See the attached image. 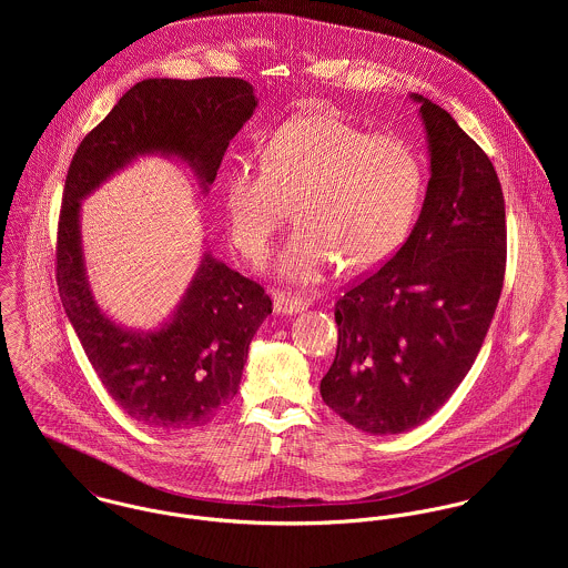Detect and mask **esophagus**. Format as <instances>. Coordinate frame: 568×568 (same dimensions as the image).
<instances>
[{
    "label": "esophagus",
    "mask_w": 568,
    "mask_h": 568,
    "mask_svg": "<svg viewBox=\"0 0 568 568\" xmlns=\"http://www.w3.org/2000/svg\"><path fill=\"white\" fill-rule=\"evenodd\" d=\"M273 308L277 315H297L308 308V302L297 295H291V293H275Z\"/></svg>",
    "instance_id": "34e87169"
}]
</instances>
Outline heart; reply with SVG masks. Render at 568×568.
I'll list each match as a JSON object with an SVG mask.
<instances>
[{
    "label": "heart",
    "instance_id": "1",
    "mask_svg": "<svg viewBox=\"0 0 568 568\" xmlns=\"http://www.w3.org/2000/svg\"><path fill=\"white\" fill-rule=\"evenodd\" d=\"M424 168L410 144L369 135L338 115H300L225 183L230 236L248 262H262L293 203V230L280 273L320 282L338 260L361 273L385 262L406 239L419 207Z\"/></svg>",
    "mask_w": 568,
    "mask_h": 568
}]
</instances>
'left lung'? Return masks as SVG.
<instances>
[{"instance_id": "left-lung-1", "label": "left lung", "mask_w": 568, "mask_h": 568, "mask_svg": "<svg viewBox=\"0 0 568 568\" xmlns=\"http://www.w3.org/2000/svg\"><path fill=\"white\" fill-rule=\"evenodd\" d=\"M417 100L430 181L406 243L334 304L338 345L322 398L372 435L426 422L470 372L505 277L507 227L496 170L439 104Z\"/></svg>"}]
</instances>
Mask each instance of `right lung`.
<instances>
[{"instance_id": "obj_1", "label": "right lung", "mask_w": 568, "mask_h": 568, "mask_svg": "<svg viewBox=\"0 0 568 568\" xmlns=\"http://www.w3.org/2000/svg\"><path fill=\"white\" fill-rule=\"evenodd\" d=\"M255 104L253 87L243 79L138 82L84 135L65 176L57 232L63 308L106 394L151 428L203 426L234 400L248 343L273 313V302L257 282L205 253L162 329L131 332L113 324L95 306L84 277L79 201L144 153L185 160L207 187Z\"/></svg>"}]
</instances>
